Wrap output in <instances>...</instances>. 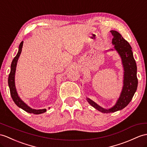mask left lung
<instances>
[{
    "mask_svg": "<svg viewBox=\"0 0 147 147\" xmlns=\"http://www.w3.org/2000/svg\"><path fill=\"white\" fill-rule=\"evenodd\" d=\"M110 32L113 36L112 44L115 45L114 47L121 57L124 68L122 91L115 105L107 109L102 108L92 100L87 98L88 102L95 109L102 113H106L115 112L127 107L133 98L138 86L137 64L134 58L130 45L118 32L111 30Z\"/></svg>",
    "mask_w": 147,
    "mask_h": 147,
    "instance_id": "left-lung-1",
    "label": "left lung"
}]
</instances>
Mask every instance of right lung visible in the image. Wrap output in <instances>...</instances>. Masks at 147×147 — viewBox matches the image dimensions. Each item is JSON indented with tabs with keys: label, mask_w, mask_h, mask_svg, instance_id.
Instances as JSON below:
<instances>
[{
	"label": "right lung",
	"mask_w": 147,
	"mask_h": 147,
	"mask_svg": "<svg viewBox=\"0 0 147 147\" xmlns=\"http://www.w3.org/2000/svg\"><path fill=\"white\" fill-rule=\"evenodd\" d=\"M23 43L24 42H21V43L19 45V51H18L17 54L16 56L14 57L13 59L12 63H11V69H10V72L9 74V78H8V84L9 87L10 88V95L12 98V100L13 102H15L16 104L23 109L24 110L26 111V112L30 113H34V114H40L44 113L46 112V109H40V110H35L32 109L30 107H28L27 104H26L20 98L17 94V92L16 88V85H15V73H16V66H17V63L18 61V59H19V57L20 55L21 52H22V46H23Z\"/></svg>",
	"instance_id": "add662e5"
}]
</instances>
